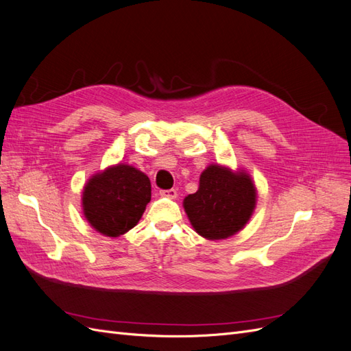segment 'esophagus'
Here are the masks:
<instances>
[{"mask_svg":"<svg viewBox=\"0 0 351 351\" xmlns=\"http://www.w3.org/2000/svg\"><path fill=\"white\" fill-rule=\"evenodd\" d=\"M159 195L164 196V197H168V199H176L177 197V190H174V189L161 190V192H159Z\"/></svg>","mask_w":351,"mask_h":351,"instance_id":"obj_1","label":"esophagus"}]
</instances>
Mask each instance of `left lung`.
<instances>
[{
	"instance_id": "1",
	"label": "left lung",
	"mask_w": 351,
	"mask_h": 351,
	"mask_svg": "<svg viewBox=\"0 0 351 351\" xmlns=\"http://www.w3.org/2000/svg\"><path fill=\"white\" fill-rule=\"evenodd\" d=\"M258 190L244 168L209 164L199 178L196 193L183 200L193 230L206 240H224L237 234L250 221Z\"/></svg>"
}]
</instances>
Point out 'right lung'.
Instances as JSON below:
<instances>
[{
	"label": "right lung",
	"instance_id": "right-lung-1",
	"mask_svg": "<svg viewBox=\"0 0 351 351\" xmlns=\"http://www.w3.org/2000/svg\"><path fill=\"white\" fill-rule=\"evenodd\" d=\"M151 200V180L129 164H114L90 176L82 192L89 226L107 237H120L142 218Z\"/></svg>",
	"mask_w": 351,
	"mask_h": 351
}]
</instances>
